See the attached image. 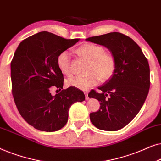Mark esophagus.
<instances>
[{
  "mask_svg": "<svg viewBox=\"0 0 161 161\" xmlns=\"http://www.w3.org/2000/svg\"><path fill=\"white\" fill-rule=\"evenodd\" d=\"M85 98H86V99H88L89 98L88 93H87V92H85Z\"/></svg>",
  "mask_w": 161,
  "mask_h": 161,
  "instance_id": "obj_1",
  "label": "esophagus"
}]
</instances>
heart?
Wrapping results in <instances>:
<instances>
[{
	"label": "heart",
	"mask_w": 161,
	"mask_h": 161,
	"mask_svg": "<svg viewBox=\"0 0 161 161\" xmlns=\"http://www.w3.org/2000/svg\"><path fill=\"white\" fill-rule=\"evenodd\" d=\"M78 54L89 61L87 67L88 75L86 76H74L68 79V86L76 87L82 91H87L90 87L102 82L110 79L114 74L116 67L115 56L106 52L102 46L93 43H85L76 50ZM57 65L61 72L66 76L72 75L70 68V54L68 51L61 52L57 57Z\"/></svg>",
	"instance_id": "obj_1"
}]
</instances>
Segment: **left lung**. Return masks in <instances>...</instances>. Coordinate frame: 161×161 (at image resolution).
Returning a JSON list of instances; mask_svg holds the SVG:
<instances>
[{
  "label": "left lung",
  "mask_w": 161,
  "mask_h": 161,
  "mask_svg": "<svg viewBox=\"0 0 161 161\" xmlns=\"http://www.w3.org/2000/svg\"><path fill=\"white\" fill-rule=\"evenodd\" d=\"M86 40L105 46L116 60L112 77L98 87L102 92L92 90L88 94L100 102L99 110L90 114L92 124L99 130L116 131L136 116L147 98L150 86L149 63L138 44L119 32Z\"/></svg>",
  "instance_id": "1"
}]
</instances>
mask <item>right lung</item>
I'll list each match as a JSON object with an SVG mask.
<instances>
[{"instance_id":"obj_1","label":"right lung","mask_w":161,"mask_h":161,"mask_svg":"<svg viewBox=\"0 0 161 161\" xmlns=\"http://www.w3.org/2000/svg\"><path fill=\"white\" fill-rule=\"evenodd\" d=\"M79 40L41 31L23 40L16 49L11 63L12 95L21 116L35 129L60 130L67 123L70 106L85 99L84 93L74 87L55 96L50 93L51 89L63 87L57 57Z\"/></svg>"}]
</instances>
